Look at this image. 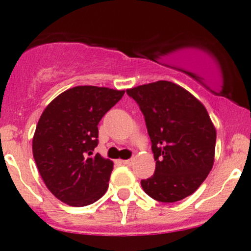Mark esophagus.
<instances>
[{"instance_id": "34e87169", "label": "esophagus", "mask_w": 251, "mask_h": 251, "mask_svg": "<svg viewBox=\"0 0 251 251\" xmlns=\"http://www.w3.org/2000/svg\"><path fill=\"white\" fill-rule=\"evenodd\" d=\"M123 164H124V165L131 166L132 164H133V159H126V160H123Z\"/></svg>"}]
</instances>
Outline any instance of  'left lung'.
Returning a JSON list of instances; mask_svg holds the SVG:
<instances>
[{
	"label": "left lung",
	"instance_id": "obj_1",
	"mask_svg": "<svg viewBox=\"0 0 251 251\" xmlns=\"http://www.w3.org/2000/svg\"><path fill=\"white\" fill-rule=\"evenodd\" d=\"M126 93L145 117L155 160L153 176L142 180L144 191L163 203L192 195L214 165L216 129L206 108L186 89L164 80Z\"/></svg>",
	"mask_w": 251,
	"mask_h": 251
}]
</instances>
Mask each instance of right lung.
<instances>
[{"label": "right lung", "instance_id": "add662e5", "mask_svg": "<svg viewBox=\"0 0 251 251\" xmlns=\"http://www.w3.org/2000/svg\"><path fill=\"white\" fill-rule=\"evenodd\" d=\"M124 93L76 86L45 108L33 137V155L46 186L57 200L86 206L105 195L113 162L94 154L98 124Z\"/></svg>", "mask_w": 251, "mask_h": 251}]
</instances>
